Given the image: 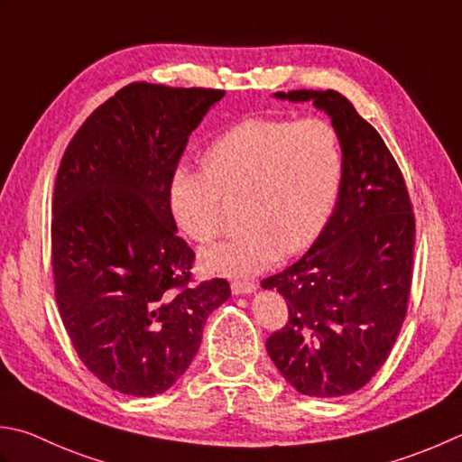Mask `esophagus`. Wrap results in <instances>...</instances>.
<instances>
[{
	"instance_id": "obj_1",
	"label": "esophagus",
	"mask_w": 462,
	"mask_h": 462,
	"mask_svg": "<svg viewBox=\"0 0 462 462\" xmlns=\"http://www.w3.org/2000/svg\"><path fill=\"white\" fill-rule=\"evenodd\" d=\"M256 284L250 282V280H234L232 282V292L234 294H252L256 292Z\"/></svg>"
}]
</instances>
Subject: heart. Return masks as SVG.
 I'll use <instances>...</instances> for the list:
<instances>
[{"instance_id":"b5f03b06","label":"heart","mask_w":462,"mask_h":462,"mask_svg":"<svg viewBox=\"0 0 462 462\" xmlns=\"http://www.w3.org/2000/svg\"><path fill=\"white\" fill-rule=\"evenodd\" d=\"M204 168L178 166L168 202L178 228L208 244L224 228V204L240 208V236L202 252L226 276L258 274L319 236L337 206L345 152L324 117H246L210 142Z\"/></svg>"}]
</instances>
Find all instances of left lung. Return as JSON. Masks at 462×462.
<instances>
[{
  "mask_svg": "<svg viewBox=\"0 0 462 462\" xmlns=\"http://www.w3.org/2000/svg\"><path fill=\"white\" fill-rule=\"evenodd\" d=\"M312 102L340 134L345 174L337 206L310 250L262 280L280 292L288 322L268 356L306 396L356 393L386 363L409 309L414 214L402 171L373 125L327 89L274 94Z\"/></svg>",
  "mask_w": 462,
  "mask_h": 462,
  "instance_id": "left-lung-1",
  "label": "left lung"
}]
</instances>
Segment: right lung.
Returning <instances> with one entry per match:
<instances>
[{"label": "right lung", "instance_id": "1", "mask_svg": "<svg viewBox=\"0 0 462 462\" xmlns=\"http://www.w3.org/2000/svg\"><path fill=\"white\" fill-rule=\"evenodd\" d=\"M222 89L135 81L81 124L53 189L51 266L61 322L81 363L112 391L153 396L192 363L224 278L192 284L168 186Z\"/></svg>", "mask_w": 462, "mask_h": 462}]
</instances>
